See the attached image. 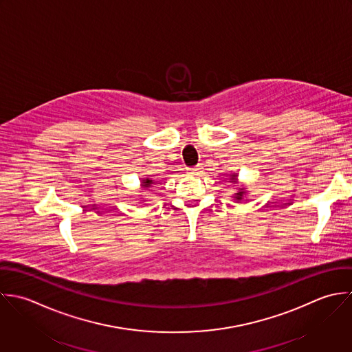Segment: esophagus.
<instances>
[{
  "label": "esophagus",
  "instance_id": "1",
  "mask_svg": "<svg viewBox=\"0 0 352 352\" xmlns=\"http://www.w3.org/2000/svg\"><path fill=\"white\" fill-rule=\"evenodd\" d=\"M202 166L201 165H197V166H194V168H190L188 169V172L191 173V175H201L202 173Z\"/></svg>",
  "mask_w": 352,
  "mask_h": 352
}]
</instances>
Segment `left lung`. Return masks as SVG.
<instances>
[{"label":"left lung","instance_id":"obj_1","mask_svg":"<svg viewBox=\"0 0 352 352\" xmlns=\"http://www.w3.org/2000/svg\"><path fill=\"white\" fill-rule=\"evenodd\" d=\"M231 182H236V175H234V176H232V180H231ZM243 194H244V192H243V191H240V192H237V194H236V197H234V198H236V199H237V201H240V199H241V197H243Z\"/></svg>","mask_w":352,"mask_h":352}]
</instances>
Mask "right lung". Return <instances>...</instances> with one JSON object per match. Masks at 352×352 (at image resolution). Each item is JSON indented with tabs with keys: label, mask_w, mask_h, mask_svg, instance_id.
I'll return each mask as SVG.
<instances>
[{
	"label": "right lung",
	"mask_w": 352,
	"mask_h": 352,
	"mask_svg": "<svg viewBox=\"0 0 352 352\" xmlns=\"http://www.w3.org/2000/svg\"><path fill=\"white\" fill-rule=\"evenodd\" d=\"M151 184H153V180H150V179H146V180H143V184H142V186H143L144 188H147V187H150Z\"/></svg>",
	"instance_id": "obj_1"
}]
</instances>
